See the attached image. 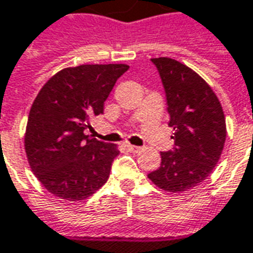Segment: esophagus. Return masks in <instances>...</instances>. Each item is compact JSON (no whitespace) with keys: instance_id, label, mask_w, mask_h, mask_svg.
<instances>
[{"instance_id":"1","label":"esophagus","mask_w":253,"mask_h":253,"mask_svg":"<svg viewBox=\"0 0 253 253\" xmlns=\"http://www.w3.org/2000/svg\"><path fill=\"white\" fill-rule=\"evenodd\" d=\"M124 146L126 147V148H128V151H130V152H137V151H140V147L133 146V144H130V143H125Z\"/></svg>"}]
</instances>
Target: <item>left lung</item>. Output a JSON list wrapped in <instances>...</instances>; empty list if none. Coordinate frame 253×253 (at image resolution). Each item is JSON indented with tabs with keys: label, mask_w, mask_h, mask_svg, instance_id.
<instances>
[{
	"label": "left lung",
	"mask_w": 253,
	"mask_h": 253,
	"mask_svg": "<svg viewBox=\"0 0 253 253\" xmlns=\"http://www.w3.org/2000/svg\"><path fill=\"white\" fill-rule=\"evenodd\" d=\"M164 83L174 150L161 152L148 178L166 192H184L203 182L221 158L226 121L215 92L189 66L168 57L152 58Z\"/></svg>",
	"instance_id": "8db88e82"
}]
</instances>
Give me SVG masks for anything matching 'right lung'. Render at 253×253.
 <instances>
[{
    "instance_id": "obj_1",
    "label": "right lung",
    "mask_w": 253,
    "mask_h": 253,
    "mask_svg": "<svg viewBox=\"0 0 253 253\" xmlns=\"http://www.w3.org/2000/svg\"><path fill=\"white\" fill-rule=\"evenodd\" d=\"M125 64L69 66L38 92L28 114L24 148L30 168L50 193L69 202L94 195L120 154L114 144L85 135L89 118L103 113L105 101Z\"/></svg>"
}]
</instances>
